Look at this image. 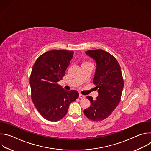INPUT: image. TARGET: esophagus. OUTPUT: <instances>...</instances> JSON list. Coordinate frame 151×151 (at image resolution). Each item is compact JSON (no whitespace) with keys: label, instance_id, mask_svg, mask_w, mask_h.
Returning <instances> with one entry per match:
<instances>
[{"label":"esophagus","instance_id":"1","mask_svg":"<svg viewBox=\"0 0 151 151\" xmlns=\"http://www.w3.org/2000/svg\"><path fill=\"white\" fill-rule=\"evenodd\" d=\"M79 97L80 99H84L85 97V96H83V95L80 94L79 95Z\"/></svg>","mask_w":151,"mask_h":151}]
</instances>
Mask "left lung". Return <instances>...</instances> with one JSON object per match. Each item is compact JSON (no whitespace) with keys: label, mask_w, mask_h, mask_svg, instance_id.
Wrapping results in <instances>:
<instances>
[{"label":"left lung","mask_w":151,"mask_h":151,"mask_svg":"<svg viewBox=\"0 0 151 151\" xmlns=\"http://www.w3.org/2000/svg\"><path fill=\"white\" fill-rule=\"evenodd\" d=\"M85 54L96 63L93 82L99 94L96 100L87 97L91 105L83 113L90 120L100 121L110 116L119 103L124 87L121 70L116 59L105 51L90 50Z\"/></svg>","instance_id":"left-lung-1"}]
</instances>
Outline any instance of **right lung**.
Masks as SVG:
<instances>
[{"label":"right lung","mask_w":151,"mask_h":151,"mask_svg":"<svg viewBox=\"0 0 151 151\" xmlns=\"http://www.w3.org/2000/svg\"><path fill=\"white\" fill-rule=\"evenodd\" d=\"M73 51L51 50L41 55L32 68L30 85L36 108L47 120L57 121L65 116L70 104L79 96L76 90L66 91L57 84L65 74Z\"/></svg>","instance_id":"add662e5"}]
</instances>
